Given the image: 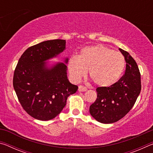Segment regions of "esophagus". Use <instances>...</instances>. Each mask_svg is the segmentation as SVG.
Segmentation results:
<instances>
[{"mask_svg":"<svg viewBox=\"0 0 153 153\" xmlns=\"http://www.w3.org/2000/svg\"><path fill=\"white\" fill-rule=\"evenodd\" d=\"M78 90L79 92H85L87 90V88L85 86H79Z\"/></svg>","mask_w":153,"mask_h":153,"instance_id":"34e87169","label":"esophagus"}]
</instances>
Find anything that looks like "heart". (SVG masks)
<instances>
[{"instance_id":"heart-1","label":"heart","mask_w":153,"mask_h":153,"mask_svg":"<svg viewBox=\"0 0 153 153\" xmlns=\"http://www.w3.org/2000/svg\"><path fill=\"white\" fill-rule=\"evenodd\" d=\"M67 67L70 77L75 82L79 81L89 69L90 78L97 86L109 87L120 78L125 59L120 52L98 45L82 48L78 57L69 59Z\"/></svg>"}]
</instances>
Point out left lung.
Segmentation results:
<instances>
[{"label":"left lung","mask_w":153,"mask_h":153,"mask_svg":"<svg viewBox=\"0 0 153 153\" xmlns=\"http://www.w3.org/2000/svg\"><path fill=\"white\" fill-rule=\"evenodd\" d=\"M119 50L126 62L125 74L112 86L97 88V98L90 107V115L102 123H115L123 118L140 93V73L136 62L128 52Z\"/></svg>","instance_id":"1"}]
</instances>
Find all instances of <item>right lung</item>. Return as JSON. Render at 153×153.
I'll return each mask as SVG.
<instances>
[{
    "mask_svg": "<svg viewBox=\"0 0 153 153\" xmlns=\"http://www.w3.org/2000/svg\"><path fill=\"white\" fill-rule=\"evenodd\" d=\"M65 40H51L31 46L19 59L13 76V88L20 104L32 117L53 120L66 105L67 97L78 87L67 79L66 64L57 62L48 65L46 61L65 50Z\"/></svg>",
    "mask_w": 153,
    "mask_h": 153,
    "instance_id": "obj_1",
    "label": "right lung"
}]
</instances>
